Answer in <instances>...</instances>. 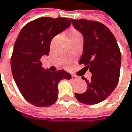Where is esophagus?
I'll return each mask as SVG.
<instances>
[{
    "instance_id": "obj_1",
    "label": "esophagus",
    "mask_w": 132,
    "mask_h": 132,
    "mask_svg": "<svg viewBox=\"0 0 132 132\" xmlns=\"http://www.w3.org/2000/svg\"><path fill=\"white\" fill-rule=\"evenodd\" d=\"M77 76H74V75H72V79H77Z\"/></svg>"
}]
</instances>
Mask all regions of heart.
<instances>
[{
    "mask_svg": "<svg viewBox=\"0 0 132 132\" xmlns=\"http://www.w3.org/2000/svg\"><path fill=\"white\" fill-rule=\"evenodd\" d=\"M68 38H69L70 41H73V40H75V39L81 38L82 37H81L80 33L78 31H76L74 29H72L68 32Z\"/></svg>",
    "mask_w": 132,
    "mask_h": 132,
    "instance_id": "1",
    "label": "heart"
}]
</instances>
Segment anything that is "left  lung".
Instances as JSON below:
<instances>
[{"label": "left lung", "instance_id": "1", "mask_svg": "<svg viewBox=\"0 0 132 132\" xmlns=\"http://www.w3.org/2000/svg\"><path fill=\"white\" fill-rule=\"evenodd\" d=\"M73 27L84 38L79 64H84L92 76L83 94H75L83 104L95 105L104 101L114 91L120 78L121 53L114 36L104 24L85 19H71Z\"/></svg>", "mask_w": 132, "mask_h": 132}]
</instances>
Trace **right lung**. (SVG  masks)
Returning <instances> with one entry per match:
<instances>
[{"label": "right lung", "mask_w": 132, "mask_h": 132, "mask_svg": "<svg viewBox=\"0 0 132 132\" xmlns=\"http://www.w3.org/2000/svg\"><path fill=\"white\" fill-rule=\"evenodd\" d=\"M70 24L67 18H40L27 23L17 38L11 59L12 76L23 97L35 106L54 104L59 81L71 79L64 70L44 69L40 61L43 56H48L51 40Z\"/></svg>", "instance_id": "obj_1"}]
</instances>
